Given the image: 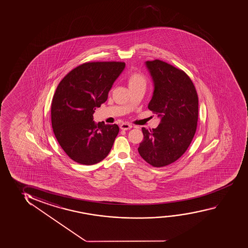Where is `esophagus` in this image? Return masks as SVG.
I'll return each mask as SVG.
<instances>
[{"instance_id":"1","label":"esophagus","mask_w":248,"mask_h":248,"mask_svg":"<svg viewBox=\"0 0 248 248\" xmlns=\"http://www.w3.org/2000/svg\"><path fill=\"white\" fill-rule=\"evenodd\" d=\"M132 127V125L129 124V123H123V124L120 125V128L122 130H130Z\"/></svg>"}]
</instances>
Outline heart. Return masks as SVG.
Returning <instances> with one entry per match:
<instances>
[{"mask_svg":"<svg viewBox=\"0 0 248 248\" xmlns=\"http://www.w3.org/2000/svg\"><path fill=\"white\" fill-rule=\"evenodd\" d=\"M127 83L130 89L139 86L145 87L146 78L142 73L134 72L129 75Z\"/></svg>","mask_w":248,"mask_h":248,"instance_id":"heart-1","label":"heart"}]
</instances>
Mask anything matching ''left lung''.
<instances>
[{
  "mask_svg": "<svg viewBox=\"0 0 248 248\" xmlns=\"http://www.w3.org/2000/svg\"><path fill=\"white\" fill-rule=\"evenodd\" d=\"M154 82L149 108L160 117L156 128L142 127L139 155L149 165L163 167L188 149L197 130L198 97L187 74L160 60L145 62Z\"/></svg>",
  "mask_w": 248,
  "mask_h": 248,
  "instance_id": "8db88e82",
  "label": "left lung"
}]
</instances>
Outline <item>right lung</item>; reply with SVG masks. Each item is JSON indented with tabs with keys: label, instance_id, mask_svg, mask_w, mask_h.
<instances>
[{
	"label": "right lung",
	"instance_id": "right-lung-1",
	"mask_svg": "<svg viewBox=\"0 0 248 248\" xmlns=\"http://www.w3.org/2000/svg\"><path fill=\"white\" fill-rule=\"evenodd\" d=\"M125 64L83 63L67 73L56 88L51 104V124L60 146L81 165H91L108 155L119 126L93 121L97 107L106 102Z\"/></svg>",
	"mask_w": 248,
	"mask_h": 248
}]
</instances>
